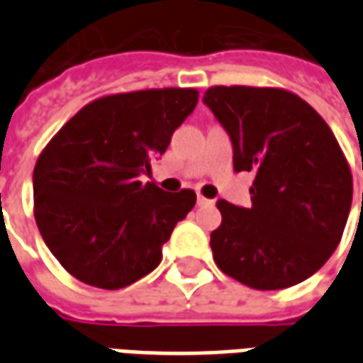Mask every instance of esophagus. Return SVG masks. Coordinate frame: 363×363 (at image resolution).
I'll return each mask as SVG.
<instances>
[{
	"label": "esophagus",
	"mask_w": 363,
	"mask_h": 363,
	"mask_svg": "<svg viewBox=\"0 0 363 363\" xmlns=\"http://www.w3.org/2000/svg\"><path fill=\"white\" fill-rule=\"evenodd\" d=\"M196 202H198V206H213V200L202 196V194H198Z\"/></svg>",
	"instance_id": "1"
}]
</instances>
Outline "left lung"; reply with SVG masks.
I'll list each match as a JSON object with an SVG mask.
<instances>
[{
  "instance_id": "obj_1",
  "label": "left lung",
  "mask_w": 363,
  "mask_h": 363,
  "mask_svg": "<svg viewBox=\"0 0 363 363\" xmlns=\"http://www.w3.org/2000/svg\"><path fill=\"white\" fill-rule=\"evenodd\" d=\"M204 103L228 130L235 171L255 173L251 208L218 200L216 264L252 289L307 280L338 247L352 206L350 165L333 130L280 87L213 85Z\"/></svg>"
}]
</instances>
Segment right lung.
Listing matches in <instances>:
<instances>
[{
	"mask_svg": "<svg viewBox=\"0 0 363 363\" xmlns=\"http://www.w3.org/2000/svg\"><path fill=\"white\" fill-rule=\"evenodd\" d=\"M190 87L99 96L60 128L33 174L35 220L62 267L87 286L120 289L157 267L196 192L142 182L151 159L194 111Z\"/></svg>",
	"mask_w": 363,
	"mask_h": 363,
	"instance_id": "right-lung-1",
	"label": "right lung"
}]
</instances>
